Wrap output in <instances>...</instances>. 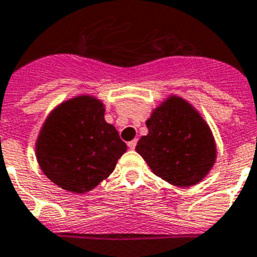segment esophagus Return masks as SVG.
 Instances as JSON below:
<instances>
[{
  "label": "esophagus",
  "instance_id": "34e87169",
  "mask_svg": "<svg viewBox=\"0 0 257 257\" xmlns=\"http://www.w3.org/2000/svg\"><path fill=\"white\" fill-rule=\"evenodd\" d=\"M137 143H138L137 139H134V141L128 142V143H127V146H128V148H130V150H134V148L137 147Z\"/></svg>",
  "mask_w": 257,
  "mask_h": 257
}]
</instances>
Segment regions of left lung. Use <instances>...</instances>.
I'll list each match as a JSON object with an SVG mask.
<instances>
[{
	"label": "left lung",
	"mask_w": 257,
	"mask_h": 257,
	"mask_svg": "<svg viewBox=\"0 0 257 257\" xmlns=\"http://www.w3.org/2000/svg\"><path fill=\"white\" fill-rule=\"evenodd\" d=\"M148 135L137 152L155 175L176 186L196 185L213 167L217 156L209 126L189 103L171 97L146 122Z\"/></svg>",
	"instance_id": "1"
}]
</instances>
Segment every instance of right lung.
Masks as SVG:
<instances>
[{
	"label": "right lung",
	"instance_id": "obj_1",
	"mask_svg": "<svg viewBox=\"0 0 257 257\" xmlns=\"http://www.w3.org/2000/svg\"><path fill=\"white\" fill-rule=\"evenodd\" d=\"M103 115V103L89 95L69 99L50 114L38 137L37 159L57 186L88 192L114 171L127 146Z\"/></svg>",
	"mask_w": 257,
	"mask_h": 257
}]
</instances>
